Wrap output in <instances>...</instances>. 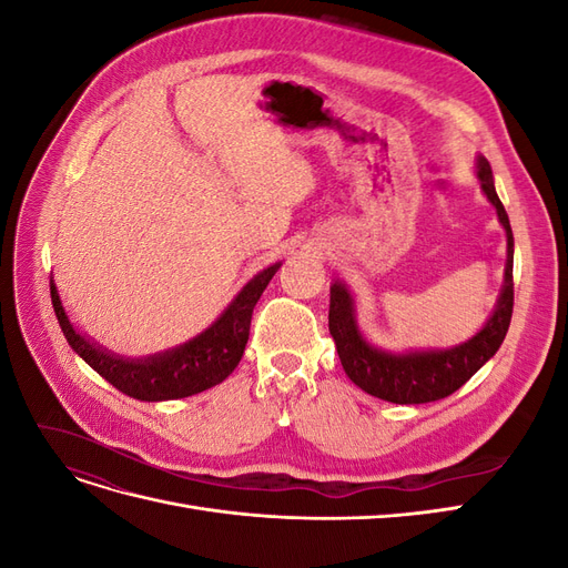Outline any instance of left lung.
I'll return each instance as SVG.
<instances>
[{"label":"left lung","instance_id":"left-lung-1","mask_svg":"<svg viewBox=\"0 0 568 568\" xmlns=\"http://www.w3.org/2000/svg\"><path fill=\"white\" fill-rule=\"evenodd\" d=\"M478 178L507 232V270L505 286L495 313L471 341L462 343V346L453 351L432 353L388 355L376 351L357 332L353 317V298L348 294V288L341 282L332 284L329 334L336 343L341 365L346 369L348 379L365 393L374 395V398H382L395 405H419L448 398V395H453L457 388L467 384L497 353V348L503 346L514 311V236L505 205L495 194L493 170L486 159L478 161Z\"/></svg>","mask_w":568,"mask_h":568}]
</instances>
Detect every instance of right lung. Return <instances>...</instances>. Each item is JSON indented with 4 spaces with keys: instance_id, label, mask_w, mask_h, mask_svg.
Returning a JSON list of instances; mask_svg holds the SVG:
<instances>
[{
    "instance_id": "1",
    "label": "right lung",
    "mask_w": 568,
    "mask_h": 568,
    "mask_svg": "<svg viewBox=\"0 0 568 568\" xmlns=\"http://www.w3.org/2000/svg\"><path fill=\"white\" fill-rule=\"evenodd\" d=\"M277 270L280 265H272L261 274H255L239 291V296L230 303L227 311L220 315L211 329H205L201 336L184 343V346L175 351L146 359H123L97 348L94 343L80 336L73 329V324L68 322L54 280H49V288L51 303H54V313L68 346L118 390H123L130 398L151 403L186 398V395L201 393L227 379L244 355L253 307Z\"/></svg>"
}]
</instances>
